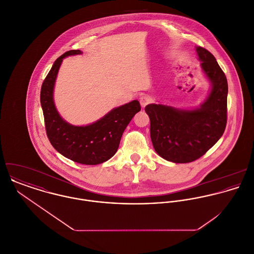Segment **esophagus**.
<instances>
[{"instance_id": "esophagus-1", "label": "esophagus", "mask_w": 254, "mask_h": 254, "mask_svg": "<svg viewBox=\"0 0 254 254\" xmlns=\"http://www.w3.org/2000/svg\"><path fill=\"white\" fill-rule=\"evenodd\" d=\"M150 103H151V99L147 96H142L140 98V104H141L142 108H145V106H147Z\"/></svg>"}]
</instances>
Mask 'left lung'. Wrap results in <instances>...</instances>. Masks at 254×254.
I'll list each match as a JSON object with an SVG mask.
<instances>
[{"instance_id":"obj_1","label":"left lung","mask_w":254,"mask_h":254,"mask_svg":"<svg viewBox=\"0 0 254 254\" xmlns=\"http://www.w3.org/2000/svg\"><path fill=\"white\" fill-rule=\"evenodd\" d=\"M201 68L211 81L206 101L194 110H181L162 105H147L150 138L155 151L175 163L194 161L222 137L227 124L228 82L214 56L196 47Z\"/></svg>"}]
</instances>
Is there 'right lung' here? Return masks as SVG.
<instances>
[{
	"label": "right lung",
	"instance_id": "right-lung-1",
	"mask_svg": "<svg viewBox=\"0 0 254 254\" xmlns=\"http://www.w3.org/2000/svg\"><path fill=\"white\" fill-rule=\"evenodd\" d=\"M79 54L81 51L71 50L55 62L42 84L40 101L46 133L52 145L74 162L96 165L115 154L124 130L134 115L141 110V106L138 101H133L112 109L102 119L88 126H73L65 122L54 104V86L63 59Z\"/></svg>",
	"mask_w": 254,
	"mask_h": 254
}]
</instances>
